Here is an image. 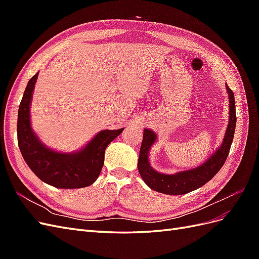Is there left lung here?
<instances>
[{
    "label": "left lung",
    "instance_id": "left-lung-1",
    "mask_svg": "<svg viewBox=\"0 0 259 259\" xmlns=\"http://www.w3.org/2000/svg\"><path fill=\"white\" fill-rule=\"evenodd\" d=\"M226 89L229 95L228 127H227L221 147L202 165L192 169L178 171V173L173 175L162 174L156 171L152 168L150 162H149V150H150L151 146L156 140V135L154 132L150 130H144V138L142 147H140L137 166L143 180L152 190L169 195H179L191 192L209 182L218 173V170L223 167L230 151V147L234 136V130H236L237 124L236 103H234L233 92L228 88L227 84Z\"/></svg>",
    "mask_w": 259,
    "mask_h": 259
}]
</instances>
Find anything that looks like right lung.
Segmentation results:
<instances>
[{
	"instance_id": "right-lung-1",
	"label": "right lung",
	"mask_w": 259,
	"mask_h": 259,
	"mask_svg": "<svg viewBox=\"0 0 259 259\" xmlns=\"http://www.w3.org/2000/svg\"><path fill=\"white\" fill-rule=\"evenodd\" d=\"M37 74L28 82L19 105L17 137L20 152L30 169L42 182L61 189L88 187L95 183L100 174L107 146L123 128L101 131L83 149L72 153L57 152L44 146L30 122V104Z\"/></svg>"
}]
</instances>
